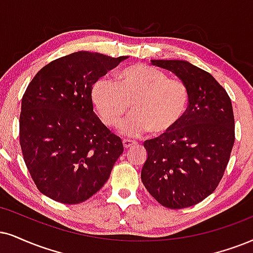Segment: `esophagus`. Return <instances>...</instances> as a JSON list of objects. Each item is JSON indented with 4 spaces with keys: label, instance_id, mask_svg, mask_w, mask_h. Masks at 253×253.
<instances>
[{
    "label": "esophagus",
    "instance_id": "34e87169",
    "mask_svg": "<svg viewBox=\"0 0 253 253\" xmlns=\"http://www.w3.org/2000/svg\"><path fill=\"white\" fill-rule=\"evenodd\" d=\"M136 144V142L130 141V139H123V146L124 149H129Z\"/></svg>",
    "mask_w": 253,
    "mask_h": 253
}]
</instances>
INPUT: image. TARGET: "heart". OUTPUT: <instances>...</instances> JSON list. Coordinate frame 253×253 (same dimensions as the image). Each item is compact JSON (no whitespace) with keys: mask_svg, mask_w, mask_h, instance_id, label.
<instances>
[{"mask_svg":"<svg viewBox=\"0 0 253 253\" xmlns=\"http://www.w3.org/2000/svg\"><path fill=\"white\" fill-rule=\"evenodd\" d=\"M118 80L117 83L103 76L91 88V102L103 124L117 126L130 107L132 114L120 124L124 136L138 137L148 131L165 136L179 126L190 102L185 83L148 64L126 68Z\"/></svg>","mask_w":253,"mask_h":253,"instance_id":"b5f03b06","label":"heart"}]
</instances>
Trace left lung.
Here are the masks:
<instances>
[{
  "instance_id": "obj_1",
  "label": "left lung",
  "mask_w": 253,
  "mask_h": 253,
  "mask_svg": "<svg viewBox=\"0 0 253 253\" xmlns=\"http://www.w3.org/2000/svg\"><path fill=\"white\" fill-rule=\"evenodd\" d=\"M176 75L190 92L188 111L172 132L144 142L141 178L165 208L184 209L210 196L222 179L235 143L231 99L211 74L186 61L151 60Z\"/></svg>"
}]
</instances>
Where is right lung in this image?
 I'll return each mask as SVG.
<instances>
[{
  "label": "right lung",
  "instance_id": "right-lung-1",
  "mask_svg": "<svg viewBox=\"0 0 253 253\" xmlns=\"http://www.w3.org/2000/svg\"><path fill=\"white\" fill-rule=\"evenodd\" d=\"M127 56L77 51L43 67L24 92L20 144L37 189L64 204L99 191L123 152L95 114L91 88Z\"/></svg>",
  "mask_w": 253,
  "mask_h": 253
}]
</instances>
